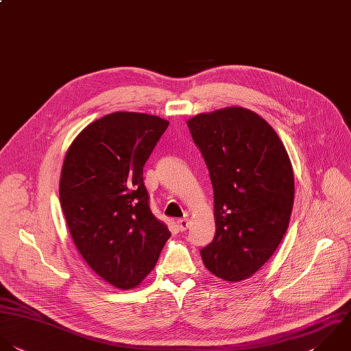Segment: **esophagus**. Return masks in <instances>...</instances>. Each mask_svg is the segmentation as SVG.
<instances>
[{"label":"esophagus","mask_w":351,"mask_h":351,"mask_svg":"<svg viewBox=\"0 0 351 351\" xmlns=\"http://www.w3.org/2000/svg\"><path fill=\"white\" fill-rule=\"evenodd\" d=\"M176 227H178V230H179L180 232H184V231H187V228L190 227V221L186 220V219L178 220V221H176Z\"/></svg>","instance_id":"1"}]
</instances>
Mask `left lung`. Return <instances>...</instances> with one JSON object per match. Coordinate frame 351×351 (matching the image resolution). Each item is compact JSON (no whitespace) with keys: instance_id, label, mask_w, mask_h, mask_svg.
<instances>
[{"instance_id":"1","label":"left lung","mask_w":351,"mask_h":351,"mask_svg":"<svg viewBox=\"0 0 351 351\" xmlns=\"http://www.w3.org/2000/svg\"><path fill=\"white\" fill-rule=\"evenodd\" d=\"M187 125L215 194L216 234L201 249L202 261L223 280H245L272 257L287 231L291 161L275 130L249 109L201 113Z\"/></svg>"}]
</instances>
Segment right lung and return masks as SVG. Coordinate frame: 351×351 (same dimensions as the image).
<instances>
[{
  "mask_svg": "<svg viewBox=\"0 0 351 351\" xmlns=\"http://www.w3.org/2000/svg\"><path fill=\"white\" fill-rule=\"evenodd\" d=\"M169 123L114 112L88 124L69 146L60 179L61 208L79 253L109 285L136 287L169 239L149 205L143 167Z\"/></svg>",
  "mask_w": 351,
  "mask_h": 351,
  "instance_id": "obj_1",
  "label": "right lung"
}]
</instances>
